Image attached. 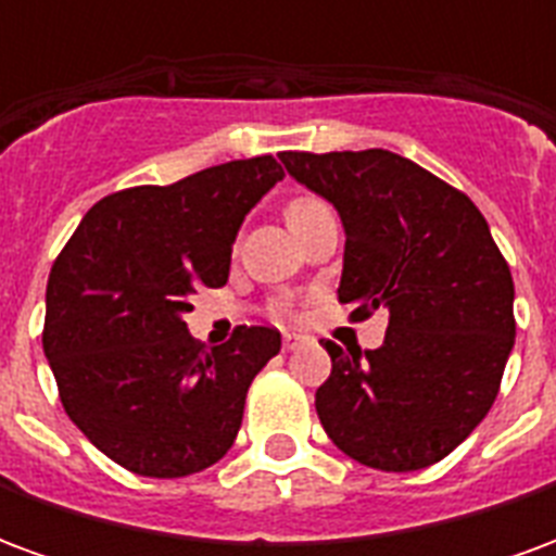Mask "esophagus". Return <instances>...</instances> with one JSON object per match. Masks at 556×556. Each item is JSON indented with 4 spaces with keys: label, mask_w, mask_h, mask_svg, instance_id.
Returning a JSON list of instances; mask_svg holds the SVG:
<instances>
[{
    "label": "esophagus",
    "mask_w": 556,
    "mask_h": 556,
    "mask_svg": "<svg viewBox=\"0 0 556 556\" xmlns=\"http://www.w3.org/2000/svg\"><path fill=\"white\" fill-rule=\"evenodd\" d=\"M301 342H303L301 333H286V337H282V349H286V351L298 349V345H301Z\"/></svg>",
    "instance_id": "1"
}]
</instances>
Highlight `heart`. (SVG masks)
<instances>
[{"label": "heart", "mask_w": 556, "mask_h": 556, "mask_svg": "<svg viewBox=\"0 0 556 556\" xmlns=\"http://www.w3.org/2000/svg\"><path fill=\"white\" fill-rule=\"evenodd\" d=\"M325 202L318 199V195L313 193H298L291 195L289 202H286V223H289V229H294V226H301V223H306L309 217H315L318 211H325Z\"/></svg>", "instance_id": "obj_1"}]
</instances>
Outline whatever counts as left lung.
I'll return each mask as SVG.
<instances>
[{
    "label": "left lung",
    "mask_w": 556,
    "mask_h": 556,
    "mask_svg": "<svg viewBox=\"0 0 556 556\" xmlns=\"http://www.w3.org/2000/svg\"><path fill=\"white\" fill-rule=\"evenodd\" d=\"M294 181L345 226L339 301L390 315L384 345L325 342L315 410L339 450L375 470L450 455L497 399L515 345V286L489 223L462 190L414 160L369 151H282Z\"/></svg>",
    "instance_id": "8db88e82"
}]
</instances>
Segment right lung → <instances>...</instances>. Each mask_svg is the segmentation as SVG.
Wrapping results in <instances>:
<instances>
[{"label":"right lung","instance_id":"add662e5","mask_svg":"<svg viewBox=\"0 0 556 556\" xmlns=\"http://www.w3.org/2000/svg\"><path fill=\"white\" fill-rule=\"evenodd\" d=\"M282 181L270 154L231 160L166 187L103 195L47 282L43 354L65 414L115 465L175 479L229 453L274 327H238L205 351L184 313L229 279L231 243L250 207Z\"/></svg>","mask_w":556,"mask_h":556}]
</instances>
